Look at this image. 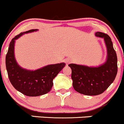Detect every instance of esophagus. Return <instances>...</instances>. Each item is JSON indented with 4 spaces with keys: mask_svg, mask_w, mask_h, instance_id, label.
I'll list each match as a JSON object with an SVG mask.
<instances>
[{
    "mask_svg": "<svg viewBox=\"0 0 124 124\" xmlns=\"http://www.w3.org/2000/svg\"><path fill=\"white\" fill-rule=\"evenodd\" d=\"M71 62V59H67L65 60V62L67 63V64L70 63Z\"/></svg>",
    "mask_w": 124,
    "mask_h": 124,
    "instance_id": "1",
    "label": "esophagus"
}]
</instances>
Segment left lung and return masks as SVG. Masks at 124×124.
Masks as SVG:
<instances>
[{"mask_svg": "<svg viewBox=\"0 0 124 124\" xmlns=\"http://www.w3.org/2000/svg\"><path fill=\"white\" fill-rule=\"evenodd\" d=\"M95 36L103 38L107 49V59L104 64L98 67L71 63L72 86L77 92L86 95H97L103 93L113 83L117 72V56L110 37L102 32Z\"/></svg>", "mask_w": 124, "mask_h": 124, "instance_id": "8db88e82", "label": "left lung"}]
</instances>
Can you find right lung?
Wrapping results in <instances>:
<instances>
[{"instance_id":"right-lung-1","label":"right lung","mask_w":124,"mask_h":124,"mask_svg":"<svg viewBox=\"0 0 124 124\" xmlns=\"http://www.w3.org/2000/svg\"><path fill=\"white\" fill-rule=\"evenodd\" d=\"M36 31L29 30L12 38L6 56V67L10 82L16 89L29 97H37L50 92L53 85V80L65 66V63L49 65L32 71L19 67L14 57L15 40L24 33Z\"/></svg>"}]
</instances>
